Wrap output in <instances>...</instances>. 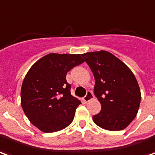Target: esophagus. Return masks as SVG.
Returning <instances> with one entry per match:
<instances>
[{"label":"esophagus","instance_id":"34e87169","mask_svg":"<svg viewBox=\"0 0 155 155\" xmlns=\"http://www.w3.org/2000/svg\"><path fill=\"white\" fill-rule=\"evenodd\" d=\"M93 98V94L91 91H87V94L86 96L83 97V101L85 102H88L89 101H91V99Z\"/></svg>","mask_w":155,"mask_h":155}]
</instances>
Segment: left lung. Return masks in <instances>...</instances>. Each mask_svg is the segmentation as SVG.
Returning a JSON list of instances; mask_svg holds the SVG:
<instances>
[{
	"label": "left lung",
	"mask_w": 155,
	"mask_h": 155,
	"mask_svg": "<svg viewBox=\"0 0 155 155\" xmlns=\"http://www.w3.org/2000/svg\"><path fill=\"white\" fill-rule=\"evenodd\" d=\"M82 56L93 73L94 94L101 106L100 113L92 116L93 121L107 130H124L135 118L140 104V89L134 73L105 50Z\"/></svg>",
	"instance_id": "1"
}]
</instances>
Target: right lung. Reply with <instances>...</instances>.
Here are the masks:
<instances>
[{
	"mask_svg": "<svg viewBox=\"0 0 155 155\" xmlns=\"http://www.w3.org/2000/svg\"><path fill=\"white\" fill-rule=\"evenodd\" d=\"M83 62L82 54L52 53L28 71L20 91L21 107L29 120L41 131H59L72 123L81 101L71 95L66 75Z\"/></svg>",
	"mask_w": 155,
	"mask_h": 155,
	"instance_id": "add662e5",
	"label": "right lung"
}]
</instances>
